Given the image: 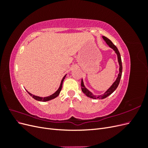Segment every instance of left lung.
<instances>
[{
	"instance_id": "left-lung-1",
	"label": "left lung",
	"mask_w": 148,
	"mask_h": 148,
	"mask_svg": "<svg viewBox=\"0 0 148 148\" xmlns=\"http://www.w3.org/2000/svg\"><path fill=\"white\" fill-rule=\"evenodd\" d=\"M102 38L104 39V41H106V42L108 44V46L111 47L112 49H113V50L115 52V53H117V58H118V62H119V66H120V68H119V73L118 75V77L116 79L115 82L112 84V85L107 89V90L104 92V94H103L102 95L100 96H95L93 95L92 92L89 91L88 89H86L85 88L83 82V79H82V83H81V86H82V90L83 92V93H84L85 95H86L88 97H90V98H92V99H104V98L107 97V96H109V95H110L118 87L120 81V78L122 77V60H121V56L120 54V52L118 50L117 47H116L114 44L112 43L110 39H109L105 37V36H102Z\"/></svg>"
}]
</instances>
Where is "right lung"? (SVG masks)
I'll list each match as a JSON object with an SVG mask.
<instances>
[{"mask_svg": "<svg viewBox=\"0 0 148 148\" xmlns=\"http://www.w3.org/2000/svg\"><path fill=\"white\" fill-rule=\"evenodd\" d=\"M66 75H65L64 76V77L63 79H62V81H61V83H60V86H59V89H57V91L56 92L53 93V95H51V96H47V97H39V96H34V95H32V94H31L30 92H29L28 91H27V92H28V94H29V95H30L31 97H32L33 98H34V99L37 100V101H42V102H45V101H50V100H51V99H54V98H56V97H57L59 95L61 89H62V83H63V82H64V79H65V77H66Z\"/></svg>", "mask_w": 148, "mask_h": 148, "instance_id": "add662e5", "label": "right lung"}]
</instances>
